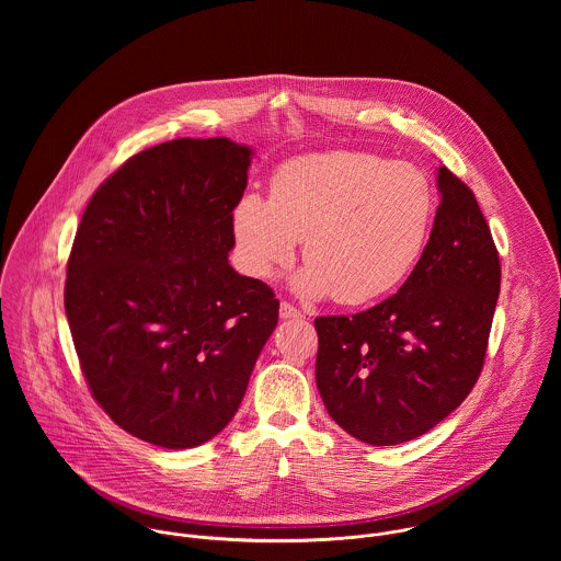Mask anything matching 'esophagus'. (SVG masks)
Wrapping results in <instances>:
<instances>
[{
  "label": "esophagus",
  "instance_id": "34e87169",
  "mask_svg": "<svg viewBox=\"0 0 561 561\" xmlns=\"http://www.w3.org/2000/svg\"><path fill=\"white\" fill-rule=\"evenodd\" d=\"M302 311L289 302H280V320H302Z\"/></svg>",
  "mask_w": 561,
  "mask_h": 561
}]
</instances>
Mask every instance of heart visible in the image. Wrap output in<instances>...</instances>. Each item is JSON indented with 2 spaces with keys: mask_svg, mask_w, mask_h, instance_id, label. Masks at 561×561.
<instances>
[{
  "mask_svg": "<svg viewBox=\"0 0 561 561\" xmlns=\"http://www.w3.org/2000/svg\"><path fill=\"white\" fill-rule=\"evenodd\" d=\"M436 216L430 176L408 163L356 151L283 163L270 201L241 194L231 214L241 270L259 280L289 267L302 240L298 294L367 305L396 291L421 261Z\"/></svg>",
  "mask_w": 561,
  "mask_h": 561,
  "instance_id": "b5f03b06",
  "label": "heart"
}]
</instances>
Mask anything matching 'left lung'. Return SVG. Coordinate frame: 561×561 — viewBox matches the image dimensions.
Instances as JSON below:
<instances>
[{"label": "left lung", "instance_id": "1", "mask_svg": "<svg viewBox=\"0 0 561 561\" xmlns=\"http://www.w3.org/2000/svg\"><path fill=\"white\" fill-rule=\"evenodd\" d=\"M427 248L385 302L316 320V380L328 414L387 447L430 432L476 387L501 287L499 252L476 194L449 168Z\"/></svg>", "mask_w": 561, "mask_h": 561}]
</instances>
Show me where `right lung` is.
<instances>
[{
    "label": "right lung",
    "mask_w": 561,
    "mask_h": 561,
    "mask_svg": "<svg viewBox=\"0 0 561 561\" xmlns=\"http://www.w3.org/2000/svg\"><path fill=\"white\" fill-rule=\"evenodd\" d=\"M252 149L179 138L125 161L92 194L65 311L92 398L131 436L207 443L236 416L276 328L274 291L229 265Z\"/></svg>",
    "instance_id": "right-lung-1"
}]
</instances>
